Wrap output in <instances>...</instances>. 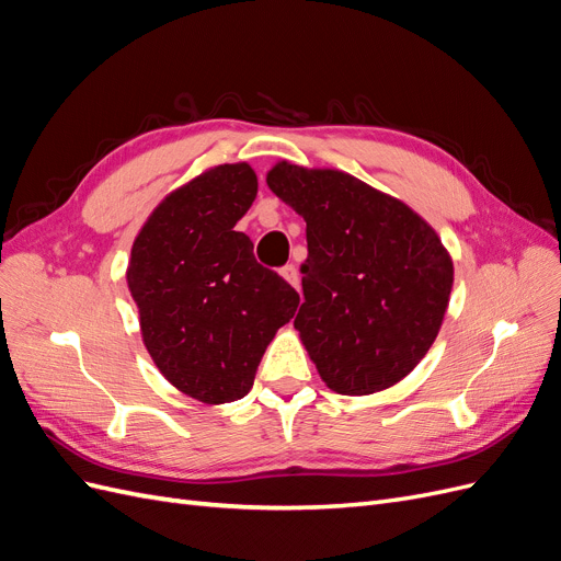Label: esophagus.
<instances>
[{
	"label": "esophagus",
	"mask_w": 561,
	"mask_h": 561,
	"mask_svg": "<svg viewBox=\"0 0 561 561\" xmlns=\"http://www.w3.org/2000/svg\"><path fill=\"white\" fill-rule=\"evenodd\" d=\"M280 276L290 283L293 287H299V274H297V266L295 264H285L283 268H280Z\"/></svg>",
	"instance_id": "1"
}]
</instances>
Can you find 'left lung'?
<instances>
[{
	"mask_svg": "<svg viewBox=\"0 0 561 561\" xmlns=\"http://www.w3.org/2000/svg\"><path fill=\"white\" fill-rule=\"evenodd\" d=\"M266 184L307 222L295 328L320 379L342 396L404 379L433 346L451 295L454 264L433 227L330 168L280 161Z\"/></svg>",
	"mask_w": 561,
	"mask_h": 561,
	"instance_id": "8db88e82",
	"label": "left lung"
}]
</instances>
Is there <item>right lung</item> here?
<instances>
[{
	"label": "right lung",
	"mask_w": 561,
	"mask_h": 561,
	"mask_svg": "<svg viewBox=\"0 0 561 561\" xmlns=\"http://www.w3.org/2000/svg\"><path fill=\"white\" fill-rule=\"evenodd\" d=\"M257 196L248 163L210 168L168 194L130 250L128 287L161 375L206 404L248 396L299 295L252 254L236 222Z\"/></svg>",
	"instance_id": "obj_1"
}]
</instances>
